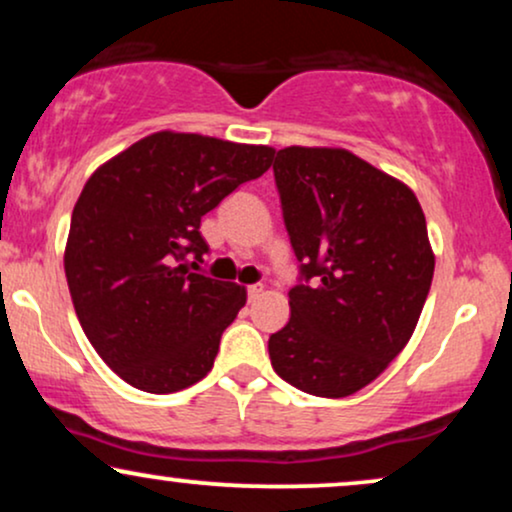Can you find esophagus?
Instances as JSON below:
<instances>
[{
	"label": "esophagus",
	"mask_w": 512,
	"mask_h": 512,
	"mask_svg": "<svg viewBox=\"0 0 512 512\" xmlns=\"http://www.w3.org/2000/svg\"><path fill=\"white\" fill-rule=\"evenodd\" d=\"M262 286L260 284H252V286H248V298H250V301H255V298L257 296H262Z\"/></svg>",
	"instance_id": "obj_1"
}]
</instances>
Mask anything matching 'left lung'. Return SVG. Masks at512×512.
I'll use <instances>...</instances> for the list:
<instances>
[{
  "label": "left lung",
  "mask_w": 512,
  "mask_h": 512,
  "mask_svg": "<svg viewBox=\"0 0 512 512\" xmlns=\"http://www.w3.org/2000/svg\"><path fill=\"white\" fill-rule=\"evenodd\" d=\"M274 180L305 284L269 337L279 378L315 397H349L407 346L433 281L419 199L346 149L286 146Z\"/></svg>",
  "instance_id": "8db88e82"
}]
</instances>
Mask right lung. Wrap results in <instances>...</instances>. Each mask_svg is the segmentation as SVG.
<instances>
[{
    "label": "right lung",
    "instance_id": "1",
    "mask_svg": "<svg viewBox=\"0 0 512 512\" xmlns=\"http://www.w3.org/2000/svg\"><path fill=\"white\" fill-rule=\"evenodd\" d=\"M272 158V146L163 129L86 180L64 274L88 342L125 383L170 395L214 366L248 293L199 274L209 252L199 223Z\"/></svg>",
    "mask_w": 512,
    "mask_h": 512
}]
</instances>
